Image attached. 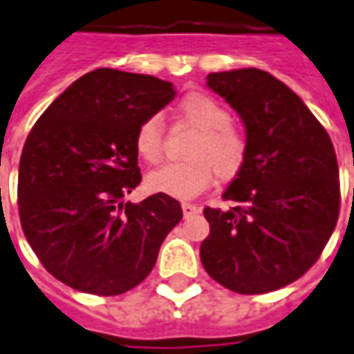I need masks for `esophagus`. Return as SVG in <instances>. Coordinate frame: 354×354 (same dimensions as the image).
I'll return each instance as SVG.
<instances>
[{
	"label": "esophagus",
	"instance_id": "esophagus-1",
	"mask_svg": "<svg viewBox=\"0 0 354 354\" xmlns=\"http://www.w3.org/2000/svg\"><path fill=\"white\" fill-rule=\"evenodd\" d=\"M182 212H184L185 217L195 216V214L201 212V206H197V204H191V203H182Z\"/></svg>",
	"mask_w": 354,
	"mask_h": 354
}]
</instances>
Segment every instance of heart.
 I'll return each mask as SVG.
<instances>
[{
    "label": "heart",
    "instance_id": "b5f03b06",
    "mask_svg": "<svg viewBox=\"0 0 354 354\" xmlns=\"http://www.w3.org/2000/svg\"><path fill=\"white\" fill-rule=\"evenodd\" d=\"M180 122L197 131L187 148L185 163L167 165L146 178L148 189L169 197H197L219 178H236L248 161V138L230 125V112L216 97L193 91L178 104ZM135 150L146 163L161 161L165 150V124L161 116H148L135 131Z\"/></svg>",
    "mask_w": 354,
    "mask_h": 354
}]
</instances>
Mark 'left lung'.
Returning <instances> with one entry per match:
<instances>
[{
	"label": "left lung",
	"mask_w": 354,
	"mask_h": 354,
	"mask_svg": "<svg viewBox=\"0 0 354 354\" xmlns=\"http://www.w3.org/2000/svg\"><path fill=\"white\" fill-rule=\"evenodd\" d=\"M208 88L240 114L248 161L227 191V210L204 208V270L240 295L297 281L321 257L339 216L332 140L304 101L266 71L210 73Z\"/></svg>",
	"instance_id": "obj_1"
}]
</instances>
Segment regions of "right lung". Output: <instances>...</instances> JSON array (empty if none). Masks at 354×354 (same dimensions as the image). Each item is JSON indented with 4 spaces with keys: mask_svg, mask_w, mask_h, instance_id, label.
<instances>
[{
    "mask_svg": "<svg viewBox=\"0 0 354 354\" xmlns=\"http://www.w3.org/2000/svg\"><path fill=\"white\" fill-rule=\"evenodd\" d=\"M174 95L156 77L95 69L31 127L18 167V214L31 250L62 283L114 297L153 268L182 206L163 193L138 204L124 197L142 180L135 131Z\"/></svg>",
    "mask_w": 354,
    "mask_h": 354,
    "instance_id": "1",
    "label": "right lung"
}]
</instances>
